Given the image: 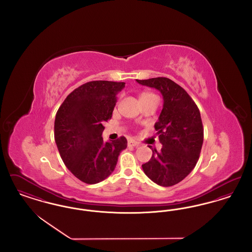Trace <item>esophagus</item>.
I'll use <instances>...</instances> for the list:
<instances>
[{"instance_id": "esophagus-1", "label": "esophagus", "mask_w": 252, "mask_h": 252, "mask_svg": "<svg viewBox=\"0 0 252 252\" xmlns=\"http://www.w3.org/2000/svg\"><path fill=\"white\" fill-rule=\"evenodd\" d=\"M127 144H128V146H139V145H140V144H139L138 142H136L135 140H132V139L128 141Z\"/></svg>"}]
</instances>
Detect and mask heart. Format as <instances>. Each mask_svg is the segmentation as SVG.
<instances>
[{
    "label": "heart",
    "instance_id": "heart-1",
    "mask_svg": "<svg viewBox=\"0 0 252 252\" xmlns=\"http://www.w3.org/2000/svg\"><path fill=\"white\" fill-rule=\"evenodd\" d=\"M146 95H153V94H144L142 96H146Z\"/></svg>",
    "mask_w": 252,
    "mask_h": 252
}]
</instances>
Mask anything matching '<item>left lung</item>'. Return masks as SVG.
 <instances>
[{"instance_id": "1", "label": "left lung", "mask_w": 252, "mask_h": 252, "mask_svg": "<svg viewBox=\"0 0 252 252\" xmlns=\"http://www.w3.org/2000/svg\"><path fill=\"white\" fill-rule=\"evenodd\" d=\"M155 88L163 97V108L155 129L161 150L153 151L142 165L144 174L159 186L169 187L184 180L195 166L203 144V126L199 109L184 89L167 77L136 80Z\"/></svg>"}]
</instances>
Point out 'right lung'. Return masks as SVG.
I'll return each instance as SVG.
<instances>
[{"label": "right lung", "instance_id": "add662e5", "mask_svg": "<svg viewBox=\"0 0 252 252\" xmlns=\"http://www.w3.org/2000/svg\"><path fill=\"white\" fill-rule=\"evenodd\" d=\"M125 82L91 81L66 97L55 120V141L72 175L88 184L106 180L114 171L125 137L104 142V122L109 120Z\"/></svg>", "mask_w": 252, "mask_h": 252}]
</instances>
